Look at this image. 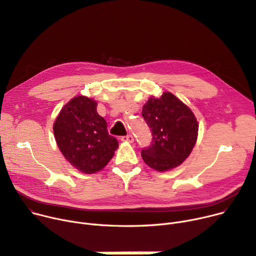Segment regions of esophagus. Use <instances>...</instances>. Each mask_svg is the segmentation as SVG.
Returning <instances> with one entry per match:
<instances>
[{"instance_id": "34e87169", "label": "esophagus", "mask_w": 256, "mask_h": 256, "mask_svg": "<svg viewBox=\"0 0 256 256\" xmlns=\"http://www.w3.org/2000/svg\"><path fill=\"white\" fill-rule=\"evenodd\" d=\"M121 141H122V142H128V143H132V142H134V137H132V135L124 136V137H121Z\"/></svg>"}]
</instances>
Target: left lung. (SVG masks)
Returning <instances> with one entry per match:
<instances>
[{
    "label": "left lung",
    "instance_id": "8db88e82",
    "mask_svg": "<svg viewBox=\"0 0 256 256\" xmlns=\"http://www.w3.org/2000/svg\"><path fill=\"white\" fill-rule=\"evenodd\" d=\"M142 116L152 134V146L141 152L143 161L158 172L181 165L198 139V124L190 106L170 92H163L148 98Z\"/></svg>",
    "mask_w": 256,
    "mask_h": 256
}]
</instances>
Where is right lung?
Here are the masks:
<instances>
[{
  "label": "right lung",
  "mask_w": 256,
  "mask_h": 256,
  "mask_svg": "<svg viewBox=\"0 0 256 256\" xmlns=\"http://www.w3.org/2000/svg\"><path fill=\"white\" fill-rule=\"evenodd\" d=\"M96 108L94 99L76 96L62 106L53 124L64 159L84 174L104 168L118 148L117 139L108 135L106 121Z\"/></svg>",
  "instance_id": "obj_1"
}]
</instances>
